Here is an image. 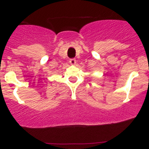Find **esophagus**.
I'll return each mask as SVG.
<instances>
[{
    "label": "esophagus",
    "mask_w": 149,
    "mask_h": 149,
    "mask_svg": "<svg viewBox=\"0 0 149 149\" xmlns=\"http://www.w3.org/2000/svg\"><path fill=\"white\" fill-rule=\"evenodd\" d=\"M69 62H70V63L71 64V65H75L76 63V59H74V58H72V59H70V61H69Z\"/></svg>",
    "instance_id": "1"
}]
</instances>
